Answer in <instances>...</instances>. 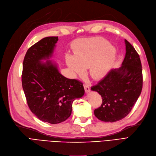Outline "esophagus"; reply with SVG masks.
<instances>
[{"instance_id": "34e87169", "label": "esophagus", "mask_w": 156, "mask_h": 156, "mask_svg": "<svg viewBox=\"0 0 156 156\" xmlns=\"http://www.w3.org/2000/svg\"><path fill=\"white\" fill-rule=\"evenodd\" d=\"M84 90H85V92L87 93H88L90 92V88L89 86L87 84H84Z\"/></svg>"}]
</instances>
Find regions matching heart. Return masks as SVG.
<instances>
[{
	"mask_svg": "<svg viewBox=\"0 0 156 156\" xmlns=\"http://www.w3.org/2000/svg\"><path fill=\"white\" fill-rule=\"evenodd\" d=\"M73 55L67 54V65L73 73L79 76L84 73L88 67L89 74L94 79H99L109 72L116 54L115 48L102 37L79 39L74 42Z\"/></svg>",
	"mask_w": 156,
	"mask_h": 156,
	"instance_id": "obj_1",
	"label": "heart"
}]
</instances>
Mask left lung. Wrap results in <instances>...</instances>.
<instances>
[{"label": "left lung", "instance_id": "obj_1", "mask_svg": "<svg viewBox=\"0 0 156 156\" xmlns=\"http://www.w3.org/2000/svg\"><path fill=\"white\" fill-rule=\"evenodd\" d=\"M126 54L119 68L112 69L91 88L103 99L94 110L95 117L105 122H115L125 117L132 109L143 88L140 57L129 42L125 40Z\"/></svg>", "mask_w": 156, "mask_h": 156}]
</instances>
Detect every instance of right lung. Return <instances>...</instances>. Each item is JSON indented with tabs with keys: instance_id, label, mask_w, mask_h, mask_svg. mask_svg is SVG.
<instances>
[{
	"instance_id": "add662e5",
	"label": "right lung",
	"mask_w": 156,
	"mask_h": 156,
	"mask_svg": "<svg viewBox=\"0 0 156 156\" xmlns=\"http://www.w3.org/2000/svg\"><path fill=\"white\" fill-rule=\"evenodd\" d=\"M58 37H47L31 46L23 61L22 84L30 110L50 124L71 115L73 101L84 94L83 83L64 77L51 57ZM42 60H47L46 62Z\"/></svg>"
}]
</instances>
